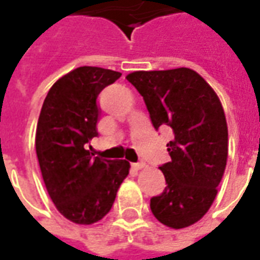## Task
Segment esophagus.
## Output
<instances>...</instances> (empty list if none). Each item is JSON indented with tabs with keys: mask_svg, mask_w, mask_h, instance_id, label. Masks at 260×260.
Listing matches in <instances>:
<instances>
[{
	"mask_svg": "<svg viewBox=\"0 0 260 260\" xmlns=\"http://www.w3.org/2000/svg\"><path fill=\"white\" fill-rule=\"evenodd\" d=\"M132 167H134L135 170H141V169H143V167H145V163H143V161H139V163H134V164H132Z\"/></svg>",
	"mask_w": 260,
	"mask_h": 260,
	"instance_id": "obj_1",
	"label": "esophagus"
}]
</instances>
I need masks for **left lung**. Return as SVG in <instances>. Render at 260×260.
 I'll use <instances>...</instances> for the list:
<instances>
[{
  "instance_id": "1",
  "label": "left lung",
  "mask_w": 260,
  "mask_h": 260,
  "mask_svg": "<svg viewBox=\"0 0 260 260\" xmlns=\"http://www.w3.org/2000/svg\"><path fill=\"white\" fill-rule=\"evenodd\" d=\"M145 100L154 129L169 126L171 160L160 166L167 186L150 199L154 217L171 229L201 220L212 206L229 156V131L217 94L189 68L138 71L126 76Z\"/></svg>"
}]
</instances>
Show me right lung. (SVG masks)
Wrapping results in <instances>:
<instances>
[{
  "label": "right lung",
  "mask_w": 260,
  "mask_h": 260,
  "mask_svg": "<svg viewBox=\"0 0 260 260\" xmlns=\"http://www.w3.org/2000/svg\"><path fill=\"white\" fill-rule=\"evenodd\" d=\"M121 74L79 67L53 85L43 103L36 129V153L51 201L76 224L102 220L129 174L126 160L91 157L87 145L100 118L99 94Z\"/></svg>",
  "instance_id": "1"
}]
</instances>
